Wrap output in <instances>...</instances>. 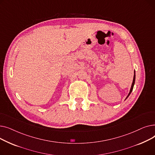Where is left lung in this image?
Instances as JSON below:
<instances>
[{
	"label": "left lung",
	"mask_w": 155,
	"mask_h": 155,
	"mask_svg": "<svg viewBox=\"0 0 155 155\" xmlns=\"http://www.w3.org/2000/svg\"><path fill=\"white\" fill-rule=\"evenodd\" d=\"M135 78H136V75H135V70H134V77H133V83H132V85H131V89H130V91H129V94H128L127 97L126 98V99L129 96V95L131 94V92L133 91V87H134V83H135ZM126 99H125V100H126Z\"/></svg>",
	"instance_id": "left-lung-1"
}]
</instances>
